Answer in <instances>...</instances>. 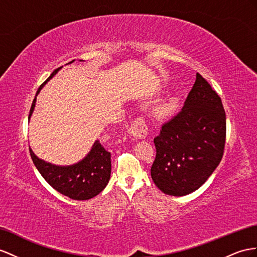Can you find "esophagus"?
I'll list each match as a JSON object with an SVG mask.
<instances>
[{"label":"esophagus","mask_w":257,"mask_h":257,"mask_svg":"<svg viewBox=\"0 0 257 257\" xmlns=\"http://www.w3.org/2000/svg\"><path fill=\"white\" fill-rule=\"evenodd\" d=\"M128 133L131 137L137 138V139H142V138H146L148 134V127L142 118H138L131 123Z\"/></svg>","instance_id":"1"}]
</instances>
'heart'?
I'll list each match as a JSON object with an SVG mask.
<instances>
[{
    "label": "heart",
    "mask_w": 257,
    "mask_h": 257,
    "mask_svg": "<svg viewBox=\"0 0 257 257\" xmlns=\"http://www.w3.org/2000/svg\"><path fill=\"white\" fill-rule=\"evenodd\" d=\"M177 107H178V96L170 95L167 100L156 105L153 109V115L159 119H166L175 114Z\"/></svg>",
    "instance_id": "b5f03b06"
}]
</instances>
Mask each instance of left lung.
Instances as JSON below:
<instances>
[{"label": "left lung", "mask_w": 257, "mask_h": 257, "mask_svg": "<svg viewBox=\"0 0 257 257\" xmlns=\"http://www.w3.org/2000/svg\"><path fill=\"white\" fill-rule=\"evenodd\" d=\"M226 115L219 95L200 74L180 113L154 138L151 177L162 192L182 196L199 189L219 165Z\"/></svg>", "instance_id": "left-lung-1"}]
</instances>
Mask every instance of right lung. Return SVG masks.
<instances>
[{"mask_svg":"<svg viewBox=\"0 0 257 257\" xmlns=\"http://www.w3.org/2000/svg\"><path fill=\"white\" fill-rule=\"evenodd\" d=\"M72 62H75V60L68 64ZM60 69L61 68L54 70L53 74L47 79V81H44L38 89L30 108L29 120L35 110L38 94ZM30 155L39 173L49 185L53 187L56 191L72 200L84 201L92 199L103 191L110 178V153L103 148L98 140H95L89 153L81 161L72 165L61 166L45 162L39 159L31 149Z\"/></svg>","mask_w":257,"mask_h":257,"instance_id":"add662e5","label":"right lung"}]
</instances>
